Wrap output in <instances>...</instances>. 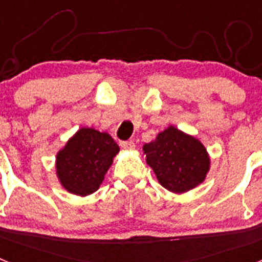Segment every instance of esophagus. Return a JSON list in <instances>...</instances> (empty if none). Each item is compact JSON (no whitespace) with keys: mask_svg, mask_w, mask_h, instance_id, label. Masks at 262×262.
Listing matches in <instances>:
<instances>
[{"mask_svg":"<svg viewBox=\"0 0 262 262\" xmlns=\"http://www.w3.org/2000/svg\"><path fill=\"white\" fill-rule=\"evenodd\" d=\"M120 147L126 149V151H133L135 148V143L131 142V140H126V142H120Z\"/></svg>","mask_w":262,"mask_h":262,"instance_id":"34e87169","label":"esophagus"}]
</instances>
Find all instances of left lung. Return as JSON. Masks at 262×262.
<instances>
[{"mask_svg": "<svg viewBox=\"0 0 262 262\" xmlns=\"http://www.w3.org/2000/svg\"><path fill=\"white\" fill-rule=\"evenodd\" d=\"M145 161L166 190L185 193L205 181L210 157L205 145L194 136L173 126L143 145Z\"/></svg>", "mask_w": 262, "mask_h": 262, "instance_id": "left-lung-1", "label": "left lung"}]
</instances>
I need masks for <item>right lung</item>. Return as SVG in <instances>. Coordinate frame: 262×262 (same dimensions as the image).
I'll list each match as a JSON object with an SVG mask.
<instances>
[{"label": "right lung", "instance_id": "right-lung-1", "mask_svg": "<svg viewBox=\"0 0 262 262\" xmlns=\"http://www.w3.org/2000/svg\"><path fill=\"white\" fill-rule=\"evenodd\" d=\"M119 147L107 133L82 127L56 155V174L61 186L76 195L98 190Z\"/></svg>", "mask_w": 262, "mask_h": 262}]
</instances>
